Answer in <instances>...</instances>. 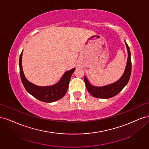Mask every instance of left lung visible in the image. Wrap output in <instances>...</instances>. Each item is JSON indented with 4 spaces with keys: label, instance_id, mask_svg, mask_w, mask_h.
I'll list each match as a JSON object with an SVG mask.
<instances>
[{
    "label": "left lung",
    "instance_id": "8db88e82",
    "mask_svg": "<svg viewBox=\"0 0 149 149\" xmlns=\"http://www.w3.org/2000/svg\"><path fill=\"white\" fill-rule=\"evenodd\" d=\"M126 47L128 52V58L127 61V65L125 69V71L122 76V77L114 83L109 85L104 86L102 87L94 86L89 83L86 78L84 77V80L86 87L89 93L94 97L98 98L107 99L113 97L119 94L129 82L130 74H131V58H130V49L127 43H125Z\"/></svg>",
    "mask_w": 149,
    "mask_h": 149
}]
</instances>
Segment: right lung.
Masks as SVG:
<instances>
[{"mask_svg":"<svg viewBox=\"0 0 149 149\" xmlns=\"http://www.w3.org/2000/svg\"><path fill=\"white\" fill-rule=\"evenodd\" d=\"M22 52H22L19 58L20 74L22 82L26 91L37 100L45 102L56 101L63 97L68 88L70 78L75 68L66 71L60 81L55 85L51 86H38L28 81L25 77L22 66Z\"/></svg>","mask_w":149,"mask_h":149,"instance_id":"obj_1","label":"right lung"}]
</instances>
